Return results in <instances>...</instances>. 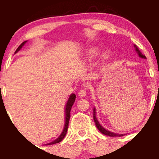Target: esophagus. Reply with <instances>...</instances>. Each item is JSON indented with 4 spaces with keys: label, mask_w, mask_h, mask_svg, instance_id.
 Instances as JSON below:
<instances>
[{
    "label": "esophagus",
    "mask_w": 159,
    "mask_h": 159,
    "mask_svg": "<svg viewBox=\"0 0 159 159\" xmlns=\"http://www.w3.org/2000/svg\"><path fill=\"white\" fill-rule=\"evenodd\" d=\"M87 95V90L86 89H81L79 92V96H80V97H85Z\"/></svg>",
    "instance_id": "esophagus-1"
}]
</instances>
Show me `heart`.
<instances>
[{
  "label": "heart",
  "instance_id": "b5f03b06",
  "mask_svg": "<svg viewBox=\"0 0 159 159\" xmlns=\"http://www.w3.org/2000/svg\"><path fill=\"white\" fill-rule=\"evenodd\" d=\"M101 54V59L103 61L106 62L111 58V52L109 50H105L101 53V49L98 46H92L87 50L85 57L87 60L91 61L96 59Z\"/></svg>",
  "mask_w": 159,
  "mask_h": 159
}]
</instances>
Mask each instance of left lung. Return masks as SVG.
<instances>
[{
  "mask_svg": "<svg viewBox=\"0 0 159 159\" xmlns=\"http://www.w3.org/2000/svg\"><path fill=\"white\" fill-rule=\"evenodd\" d=\"M134 49H135V51L137 52V53L138 54V55H139V57H141V58H143V59H146V56L143 55V54L140 52L139 49L137 48V46L134 44ZM93 120H94V122H95V124H96V126L98 128V129L100 133H102L103 134H105V135H107V136H110V137H121V136H124L126 134H118V133H113V132H111L108 130H106L105 128H104L102 126V125L99 123L98 120V119H97L96 110L95 107L93 108Z\"/></svg>",
  "mask_w": 159,
  "mask_h": 159,
  "instance_id": "1",
  "label": "left lung"
}]
</instances>
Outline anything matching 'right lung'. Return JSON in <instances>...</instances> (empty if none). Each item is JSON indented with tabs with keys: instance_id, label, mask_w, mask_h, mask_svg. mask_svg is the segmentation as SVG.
<instances>
[{
	"instance_id": "add662e5",
	"label": "right lung",
	"mask_w": 159,
	"mask_h": 159,
	"mask_svg": "<svg viewBox=\"0 0 159 159\" xmlns=\"http://www.w3.org/2000/svg\"><path fill=\"white\" fill-rule=\"evenodd\" d=\"M27 42V41H25L24 42H22L21 44L19 46V47L17 50H16L15 54H16L18 51H20L22 47L25 46V43ZM75 99H76V95L74 93H72L70 96L68 100L67 101V103L66 104V107H65V124H64V127L60 135L59 136L58 138H57L55 140H54L52 142H50L48 143H46L45 145H52L55 143H59L60 141H61L63 140V139L65 137L66 134L67 133V128H68V124H69V121H70V111L71 109H72V107L73 105L74 102H75Z\"/></svg>"
}]
</instances>
